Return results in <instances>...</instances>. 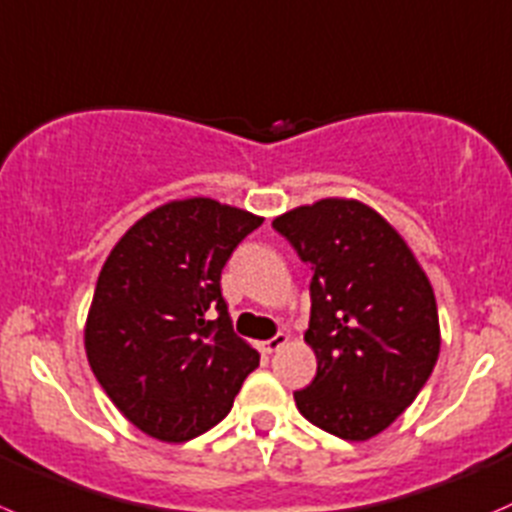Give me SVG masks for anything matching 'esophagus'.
<instances>
[{"instance_id":"esophagus-1","label":"esophagus","mask_w":512,"mask_h":512,"mask_svg":"<svg viewBox=\"0 0 512 512\" xmlns=\"http://www.w3.org/2000/svg\"><path fill=\"white\" fill-rule=\"evenodd\" d=\"M288 343V336L286 333H276L273 338H268V341H263V351L266 353H276L278 348H283Z\"/></svg>"}]
</instances>
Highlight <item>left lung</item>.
<instances>
[{
	"instance_id": "left-lung-1",
	"label": "left lung",
	"mask_w": 512,
	"mask_h": 512,
	"mask_svg": "<svg viewBox=\"0 0 512 512\" xmlns=\"http://www.w3.org/2000/svg\"><path fill=\"white\" fill-rule=\"evenodd\" d=\"M308 263L306 343L316 378L293 393L306 421L343 440H368L416 401L440 353L438 306L416 256L361 201L323 199L273 219Z\"/></svg>"
}]
</instances>
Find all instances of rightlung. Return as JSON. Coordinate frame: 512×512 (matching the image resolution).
Returning a JSON list of instances; mask_svg holds the SVG:
<instances>
[{
    "instance_id": "obj_1",
    "label": "right lung",
    "mask_w": 512,
    "mask_h": 512,
    "mask_svg": "<svg viewBox=\"0 0 512 512\" xmlns=\"http://www.w3.org/2000/svg\"><path fill=\"white\" fill-rule=\"evenodd\" d=\"M261 216L214 199L159 206L111 249L84 346L96 381L146 435L181 443L224 421L258 353L231 328L221 271Z\"/></svg>"
}]
</instances>
